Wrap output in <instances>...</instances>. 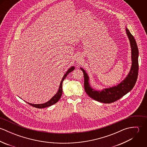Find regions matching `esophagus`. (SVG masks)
I'll use <instances>...</instances> for the list:
<instances>
[{"mask_svg":"<svg viewBox=\"0 0 147 147\" xmlns=\"http://www.w3.org/2000/svg\"><path fill=\"white\" fill-rule=\"evenodd\" d=\"M81 59H82V58H81L80 56H78L77 58H76V61L78 62H80V61H81Z\"/></svg>","mask_w":147,"mask_h":147,"instance_id":"obj_1","label":"esophagus"}]
</instances>
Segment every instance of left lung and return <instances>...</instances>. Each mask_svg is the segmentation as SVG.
Wrapping results in <instances>:
<instances>
[{"mask_svg": "<svg viewBox=\"0 0 147 147\" xmlns=\"http://www.w3.org/2000/svg\"><path fill=\"white\" fill-rule=\"evenodd\" d=\"M126 28V34L128 37L131 48L132 65L128 75L121 83L116 86L105 88L102 90H95L90 85L89 83V78L87 73L84 69L80 68L84 74L85 92L90 97L98 102L110 104L118 100L131 91L136 82L139 70V50L135 38L127 27Z\"/></svg>", "mask_w": 147, "mask_h": 147, "instance_id": "1", "label": "left lung"}]
</instances>
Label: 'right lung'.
I'll return each instance as SVG.
<instances>
[{
	"label": "right lung",
	"instance_id": "right-lung-1",
	"mask_svg": "<svg viewBox=\"0 0 147 147\" xmlns=\"http://www.w3.org/2000/svg\"><path fill=\"white\" fill-rule=\"evenodd\" d=\"M74 69H75V67L74 66H72V67H70L68 69V71L66 72V73L63 76V78H62V80L61 82L60 85H59V89H58L57 93L49 101H47V102H45V103L42 104H30V103L27 102L26 101L25 102H27L29 105H31V106H32L33 107H37V108H39V109L47 107H49L50 106H51V105L55 104V103H57L59 100V99L61 98V97L62 96V92H63V90H62V83H63V80L67 77V76L69 74V72H72Z\"/></svg>",
	"mask_w": 147,
	"mask_h": 147
}]
</instances>
